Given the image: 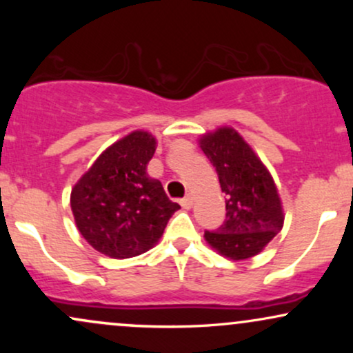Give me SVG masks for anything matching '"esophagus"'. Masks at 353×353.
Wrapping results in <instances>:
<instances>
[{
  "mask_svg": "<svg viewBox=\"0 0 353 353\" xmlns=\"http://www.w3.org/2000/svg\"><path fill=\"white\" fill-rule=\"evenodd\" d=\"M181 205L184 209H190L192 208V196H190V194H188V196L184 197V199H181Z\"/></svg>",
  "mask_w": 353,
  "mask_h": 353,
  "instance_id": "34e87169",
  "label": "esophagus"
}]
</instances>
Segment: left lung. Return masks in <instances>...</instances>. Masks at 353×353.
<instances>
[{
  "label": "left lung",
  "instance_id": "obj_1",
  "mask_svg": "<svg viewBox=\"0 0 353 353\" xmlns=\"http://www.w3.org/2000/svg\"><path fill=\"white\" fill-rule=\"evenodd\" d=\"M202 152L216 168L225 194V221L204 234L224 257L244 261L265 249L283 228V209L272 174L234 128L201 136Z\"/></svg>",
  "mask_w": 353,
  "mask_h": 353
}]
</instances>
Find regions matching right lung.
<instances>
[{"label":"right lung","instance_id":"right-lung-1","mask_svg":"<svg viewBox=\"0 0 353 353\" xmlns=\"http://www.w3.org/2000/svg\"><path fill=\"white\" fill-rule=\"evenodd\" d=\"M156 145L151 132H129L104 149L71 190L76 228L89 245L108 257L148 252L181 209L148 174Z\"/></svg>","mask_w":353,"mask_h":353}]
</instances>
